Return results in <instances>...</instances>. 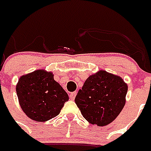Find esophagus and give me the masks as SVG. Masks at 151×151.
<instances>
[{
  "mask_svg": "<svg viewBox=\"0 0 151 151\" xmlns=\"http://www.w3.org/2000/svg\"><path fill=\"white\" fill-rule=\"evenodd\" d=\"M76 96V92H72L69 94V97L71 100H74Z\"/></svg>",
  "mask_w": 151,
  "mask_h": 151,
  "instance_id": "esophagus-1",
  "label": "esophagus"
}]
</instances>
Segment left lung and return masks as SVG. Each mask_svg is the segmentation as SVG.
<instances>
[{
	"instance_id": "8db88e82",
	"label": "left lung",
	"mask_w": 151,
	"mask_h": 151,
	"mask_svg": "<svg viewBox=\"0 0 151 151\" xmlns=\"http://www.w3.org/2000/svg\"><path fill=\"white\" fill-rule=\"evenodd\" d=\"M127 91V84L121 77L101 70L86 80L75 102L84 119L93 125L103 126L120 114Z\"/></svg>"
}]
</instances>
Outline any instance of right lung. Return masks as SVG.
Masks as SVG:
<instances>
[{
  "instance_id": "right-lung-1",
  "label": "right lung",
  "mask_w": 151,
  "mask_h": 151,
  "mask_svg": "<svg viewBox=\"0 0 151 151\" xmlns=\"http://www.w3.org/2000/svg\"><path fill=\"white\" fill-rule=\"evenodd\" d=\"M16 93L22 109L29 118L46 122L58 115L68 95L51 72L37 70L20 77Z\"/></svg>"
}]
</instances>
